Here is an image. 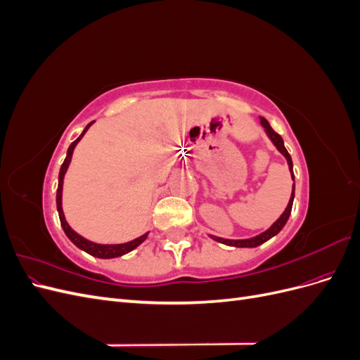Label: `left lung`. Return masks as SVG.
<instances>
[{
    "label": "left lung",
    "instance_id": "obj_1",
    "mask_svg": "<svg viewBox=\"0 0 360 360\" xmlns=\"http://www.w3.org/2000/svg\"><path fill=\"white\" fill-rule=\"evenodd\" d=\"M259 123H261V126L264 127L266 135L269 136V139L271 141V143H274V146L278 148L279 153L287 159L288 169H290V172H291V179L294 180L292 160H291V156H290V153H288L285 146H284V141H282L281 135H278V134L275 132V130L270 127V124H269V122H267L266 118L261 117V118H259ZM292 201H294V184H292V191H291V197H290L288 205H287V209L284 210V213H282V214L278 217V221L271 224V226L267 228L266 231H263V233L255 236V237L242 238V240H233V238H222V237H216V236H210V234H209V237H212L213 240L219 242V243H224V245H226V246H234V248H257V246H259V245H263L264 242L270 240L271 237H275V236L282 230V228L285 226V224H287V221H288V217H290V214H291Z\"/></svg>",
    "mask_w": 360,
    "mask_h": 360
}]
</instances>
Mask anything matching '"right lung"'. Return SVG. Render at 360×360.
Returning a JSON list of instances; mask_svg holds the SVG:
<instances>
[{
  "mask_svg": "<svg viewBox=\"0 0 360 360\" xmlns=\"http://www.w3.org/2000/svg\"><path fill=\"white\" fill-rule=\"evenodd\" d=\"M93 124V122L90 124H86V127L82 130V134L76 138L73 143L70 144V147L68 148V155H66V159H64L63 165L60 168V176H58V189H57V210H58V216H60V222H61V226L64 233H66V236L69 237V240L76 246L79 248L81 250H84V252L90 254L96 258H103V259H110V258H117V257H122L124 254H129L130 250H134L135 248H138L141 243H143L148 233L143 234L141 237H136L134 238V240H130L127 243H118V245H102V243H94L91 240H86L85 237L79 236L78 233H76L75 230H72L70 225L68 224L66 217H64V213H63V180H64V176H66L68 172V168L72 162V155H73V150L75 147L78 146L79 141L82 139V136L85 135L86 130L90 129V126Z\"/></svg>",
  "mask_w": 360,
  "mask_h": 360,
  "instance_id": "obj_1",
  "label": "right lung"
}]
</instances>
